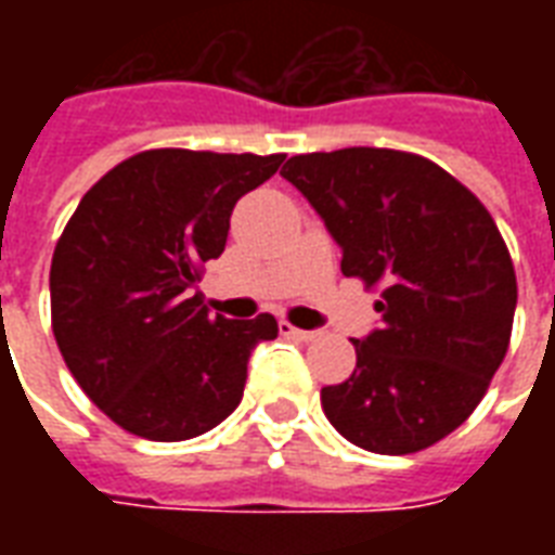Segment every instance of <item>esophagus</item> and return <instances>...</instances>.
Here are the masks:
<instances>
[{"label":"esophagus","instance_id":"obj_1","mask_svg":"<svg viewBox=\"0 0 555 555\" xmlns=\"http://www.w3.org/2000/svg\"><path fill=\"white\" fill-rule=\"evenodd\" d=\"M279 333H282L285 338H294V341H312V338L318 336V333H312V330H297V326L288 324V321H282V324H279Z\"/></svg>","mask_w":555,"mask_h":555}]
</instances>
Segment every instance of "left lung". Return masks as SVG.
I'll return each instance as SVG.
<instances>
[{"instance_id":"left-lung-1","label":"left lung","mask_w":555,"mask_h":555,"mask_svg":"<svg viewBox=\"0 0 555 555\" xmlns=\"http://www.w3.org/2000/svg\"><path fill=\"white\" fill-rule=\"evenodd\" d=\"M282 178L336 237L341 273L380 288V330L353 338V374L321 389L326 418L377 454L440 442L478 408L512 338L517 276L488 207L392 147L297 154Z\"/></svg>"}]
</instances>
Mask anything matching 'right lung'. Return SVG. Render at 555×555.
<instances>
[{
  "label": "right lung",
  "instance_id": "obj_1",
  "mask_svg": "<svg viewBox=\"0 0 555 555\" xmlns=\"http://www.w3.org/2000/svg\"><path fill=\"white\" fill-rule=\"evenodd\" d=\"M282 159L151 147L106 171L67 219L50 267L53 336L118 428L193 440L241 404L249 353L279 336L276 318H210L193 285L225 249L237 198Z\"/></svg>",
  "mask_w": 555,
  "mask_h": 555
}]
</instances>
